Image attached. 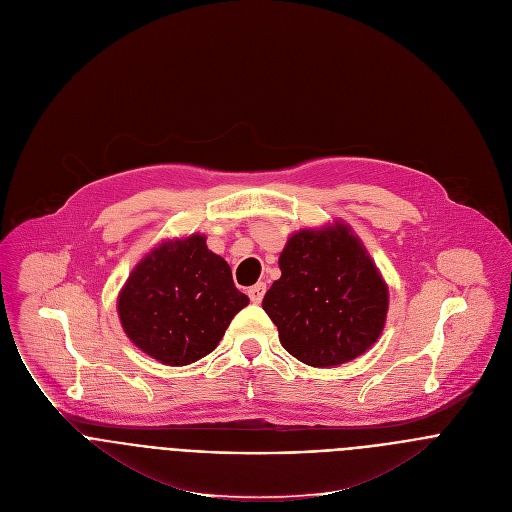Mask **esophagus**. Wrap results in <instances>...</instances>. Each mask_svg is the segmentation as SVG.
Returning <instances> with one entry per match:
<instances>
[{"instance_id": "esophagus-1", "label": "esophagus", "mask_w": 512, "mask_h": 512, "mask_svg": "<svg viewBox=\"0 0 512 512\" xmlns=\"http://www.w3.org/2000/svg\"><path fill=\"white\" fill-rule=\"evenodd\" d=\"M263 296H265V284H263V282H259V284H255V286L249 288V298H251L255 304H259V302L263 300Z\"/></svg>"}]
</instances>
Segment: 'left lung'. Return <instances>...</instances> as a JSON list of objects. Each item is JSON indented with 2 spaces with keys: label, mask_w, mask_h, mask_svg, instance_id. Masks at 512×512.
Wrapping results in <instances>:
<instances>
[{
  "label": "left lung",
  "mask_w": 512,
  "mask_h": 512,
  "mask_svg": "<svg viewBox=\"0 0 512 512\" xmlns=\"http://www.w3.org/2000/svg\"><path fill=\"white\" fill-rule=\"evenodd\" d=\"M278 265L282 278L267 290L263 311L288 354L329 368L377 344L387 323L389 286L350 224L300 228Z\"/></svg>",
  "instance_id": "1"
}]
</instances>
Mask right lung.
I'll return each mask as SVG.
<instances>
[{
	"mask_svg": "<svg viewBox=\"0 0 512 512\" xmlns=\"http://www.w3.org/2000/svg\"><path fill=\"white\" fill-rule=\"evenodd\" d=\"M249 304L230 265L206 234L164 238L129 271L117 313L129 342L166 366H187L216 350L234 315Z\"/></svg>",
	"mask_w": 512,
	"mask_h": 512,
	"instance_id": "obj_1",
	"label": "right lung"
}]
</instances>
